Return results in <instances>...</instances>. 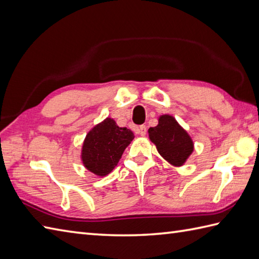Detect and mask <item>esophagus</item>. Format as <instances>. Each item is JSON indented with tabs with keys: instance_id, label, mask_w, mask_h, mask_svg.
Instances as JSON below:
<instances>
[{
	"instance_id": "34e87169",
	"label": "esophagus",
	"mask_w": 259,
	"mask_h": 259,
	"mask_svg": "<svg viewBox=\"0 0 259 259\" xmlns=\"http://www.w3.org/2000/svg\"><path fill=\"white\" fill-rule=\"evenodd\" d=\"M138 134H139L141 137H144L147 134V128L146 125H140L139 129H138Z\"/></svg>"
}]
</instances>
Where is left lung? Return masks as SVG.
Masks as SVG:
<instances>
[{"label":"left lung","mask_w":259,"mask_h":259,"mask_svg":"<svg viewBox=\"0 0 259 259\" xmlns=\"http://www.w3.org/2000/svg\"><path fill=\"white\" fill-rule=\"evenodd\" d=\"M149 139L158 152L173 166H182L194 150V142L176 118L161 115L155 127L149 128Z\"/></svg>","instance_id":"obj_1"}]
</instances>
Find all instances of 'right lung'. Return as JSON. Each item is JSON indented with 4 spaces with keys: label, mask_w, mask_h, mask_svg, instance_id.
Segmentation results:
<instances>
[{
    "label": "right lung",
    "mask_w": 259,
    "mask_h": 259,
    "mask_svg": "<svg viewBox=\"0 0 259 259\" xmlns=\"http://www.w3.org/2000/svg\"><path fill=\"white\" fill-rule=\"evenodd\" d=\"M135 135L128 128H121L112 118H106L89 130L81 147L80 159L83 166L98 177L109 174Z\"/></svg>",
    "instance_id": "add662e5"
}]
</instances>
